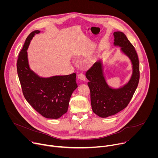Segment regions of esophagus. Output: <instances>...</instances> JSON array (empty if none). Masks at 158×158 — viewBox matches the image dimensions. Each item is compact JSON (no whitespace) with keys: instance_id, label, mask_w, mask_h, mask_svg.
<instances>
[{"instance_id":"34e87169","label":"esophagus","mask_w":158,"mask_h":158,"mask_svg":"<svg viewBox=\"0 0 158 158\" xmlns=\"http://www.w3.org/2000/svg\"><path fill=\"white\" fill-rule=\"evenodd\" d=\"M77 77H78L79 79L82 80V81H85V76H84V74H82V73H80V74H79L77 75Z\"/></svg>"}]
</instances>
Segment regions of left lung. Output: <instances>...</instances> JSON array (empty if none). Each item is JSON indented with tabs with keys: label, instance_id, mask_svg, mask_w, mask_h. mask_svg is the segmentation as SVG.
<instances>
[{
	"label": "left lung",
	"instance_id": "obj_1",
	"mask_svg": "<svg viewBox=\"0 0 158 158\" xmlns=\"http://www.w3.org/2000/svg\"><path fill=\"white\" fill-rule=\"evenodd\" d=\"M114 46L131 60L132 74L129 82L118 89H112L106 82L101 60L95 62L85 73L89 81L87 85L91 91V102L93 112L101 118L114 115L127 107L138 85L139 62L132 44L122 32H114Z\"/></svg>",
	"mask_w": 158,
	"mask_h": 158
}]
</instances>
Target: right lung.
<instances>
[{
    "mask_svg": "<svg viewBox=\"0 0 158 158\" xmlns=\"http://www.w3.org/2000/svg\"><path fill=\"white\" fill-rule=\"evenodd\" d=\"M39 32L34 31L27 37L19 54L17 74L24 96L31 106L45 118L58 119L67 112L71 96L77 87L76 74L43 78L31 70L27 50L35 34Z\"/></svg>",
    "mask_w": 158,
    "mask_h": 158,
    "instance_id": "right-lung-1",
    "label": "right lung"
}]
</instances>
